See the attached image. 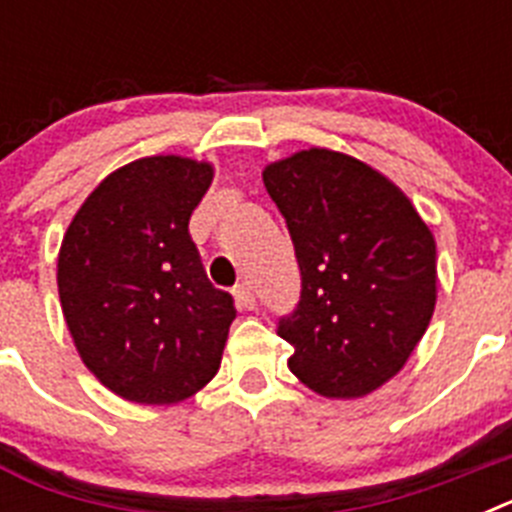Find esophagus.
Wrapping results in <instances>:
<instances>
[{"label": "esophagus", "instance_id": "obj_1", "mask_svg": "<svg viewBox=\"0 0 512 512\" xmlns=\"http://www.w3.org/2000/svg\"><path fill=\"white\" fill-rule=\"evenodd\" d=\"M233 295L238 307H243V310H253V307H256V295H253V289L248 287V284H238V287L233 289Z\"/></svg>", "mask_w": 512, "mask_h": 512}]
</instances>
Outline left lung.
I'll list each match as a JSON object with an SVG mask.
<instances>
[{
  "instance_id": "obj_1",
  "label": "left lung",
  "mask_w": 512,
  "mask_h": 512,
  "mask_svg": "<svg viewBox=\"0 0 512 512\" xmlns=\"http://www.w3.org/2000/svg\"><path fill=\"white\" fill-rule=\"evenodd\" d=\"M264 184L300 264L297 310L279 320L287 366L312 392L364 397L400 372L436 307V241L400 187L346 153L274 161Z\"/></svg>"
}]
</instances>
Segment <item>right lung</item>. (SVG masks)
I'll return each instance as SVG.
<instances>
[{
	"label": "right lung",
	"mask_w": 512,
	"mask_h": 512,
	"mask_svg": "<svg viewBox=\"0 0 512 512\" xmlns=\"http://www.w3.org/2000/svg\"><path fill=\"white\" fill-rule=\"evenodd\" d=\"M212 174L194 158H138L99 182L63 235V318L81 361L122 400L174 405L220 369L233 297L212 287L189 235Z\"/></svg>",
	"instance_id": "1"
}]
</instances>
